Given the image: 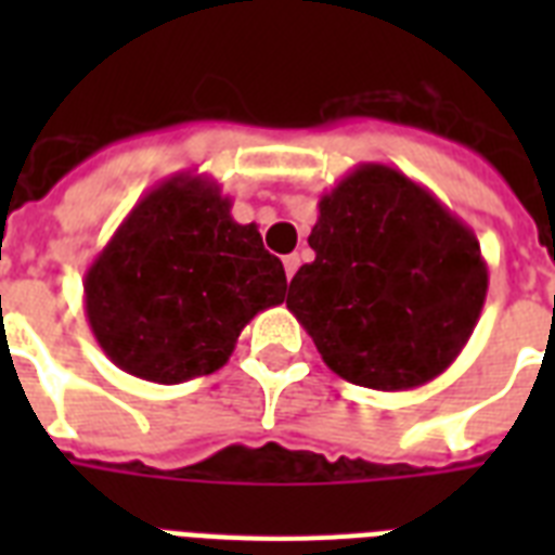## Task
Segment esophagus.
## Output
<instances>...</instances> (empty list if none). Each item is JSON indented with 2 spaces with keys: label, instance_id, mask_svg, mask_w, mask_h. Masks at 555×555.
Returning <instances> with one entry per match:
<instances>
[{
  "label": "esophagus",
  "instance_id": "obj_1",
  "mask_svg": "<svg viewBox=\"0 0 555 555\" xmlns=\"http://www.w3.org/2000/svg\"><path fill=\"white\" fill-rule=\"evenodd\" d=\"M282 261H285V276L294 279V273L299 270V256H296V253H291V256H285Z\"/></svg>",
  "mask_w": 555,
  "mask_h": 555
}]
</instances>
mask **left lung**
I'll list each match as a JSON object with an SVG mask.
<instances>
[{"mask_svg":"<svg viewBox=\"0 0 555 555\" xmlns=\"http://www.w3.org/2000/svg\"><path fill=\"white\" fill-rule=\"evenodd\" d=\"M287 308L325 365L348 383L405 391L455 363L487 299L475 233L426 186L360 164L320 195Z\"/></svg>","mask_w":555,"mask_h":555,"instance_id":"left-lung-1","label":"left lung"}]
</instances>
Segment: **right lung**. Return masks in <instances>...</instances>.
Instances as JSON below:
<instances>
[{
  "label": "right lung",
  "instance_id": "add662e5",
  "mask_svg": "<svg viewBox=\"0 0 555 555\" xmlns=\"http://www.w3.org/2000/svg\"><path fill=\"white\" fill-rule=\"evenodd\" d=\"M198 172L152 186L82 279L89 328L132 377L176 386L230 360L242 328L285 302L287 279L259 227Z\"/></svg>",
  "mask_w": 555,
  "mask_h": 555
}]
</instances>
